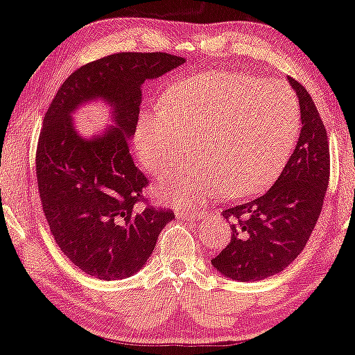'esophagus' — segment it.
Here are the masks:
<instances>
[{
  "label": "esophagus",
  "instance_id": "esophagus-1",
  "mask_svg": "<svg viewBox=\"0 0 355 355\" xmlns=\"http://www.w3.org/2000/svg\"><path fill=\"white\" fill-rule=\"evenodd\" d=\"M176 218L181 219H198L200 214L197 211H189V209H176Z\"/></svg>",
  "mask_w": 355,
  "mask_h": 355
}]
</instances>
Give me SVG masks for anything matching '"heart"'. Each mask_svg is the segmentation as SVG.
<instances>
[{"mask_svg": "<svg viewBox=\"0 0 355 355\" xmlns=\"http://www.w3.org/2000/svg\"><path fill=\"white\" fill-rule=\"evenodd\" d=\"M162 104L137 121L136 150L148 173L162 174L193 137L197 155L157 186L178 207H197L223 189L229 198L259 192L284 169L301 132L300 102L288 85L239 71L174 81Z\"/></svg>", "mask_w": 355, "mask_h": 355, "instance_id": "1", "label": "heart"}]
</instances>
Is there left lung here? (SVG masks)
<instances>
[{
    "instance_id": "1",
    "label": "left lung",
    "mask_w": 355,
    "mask_h": 355,
    "mask_svg": "<svg viewBox=\"0 0 355 355\" xmlns=\"http://www.w3.org/2000/svg\"><path fill=\"white\" fill-rule=\"evenodd\" d=\"M301 109V135L284 171L264 195L225 208L232 239L211 264L220 275L258 282L291 264L320 216L330 179L327 130L309 92L288 76Z\"/></svg>"
}]
</instances>
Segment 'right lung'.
<instances>
[{
  "mask_svg": "<svg viewBox=\"0 0 355 355\" xmlns=\"http://www.w3.org/2000/svg\"><path fill=\"white\" fill-rule=\"evenodd\" d=\"M186 60L166 53H120L80 67L46 112L37 179L51 234L76 267L101 280L135 275L146 266L174 213L139 208L147 179L130 155L146 80ZM111 107L104 132L83 137L73 114L89 101Z\"/></svg>",
  "mask_w": 355,
  "mask_h": 355,
  "instance_id": "1",
  "label": "right lung"
}]
</instances>
